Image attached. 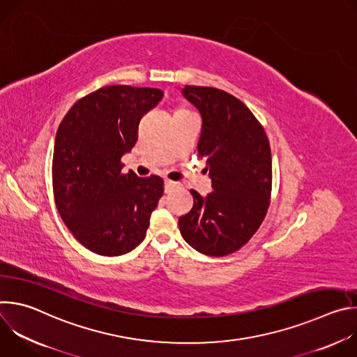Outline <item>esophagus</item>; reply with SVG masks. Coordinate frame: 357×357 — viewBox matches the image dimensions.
I'll list each match as a JSON object with an SVG mask.
<instances>
[{"label":"esophagus","mask_w":357,"mask_h":357,"mask_svg":"<svg viewBox=\"0 0 357 357\" xmlns=\"http://www.w3.org/2000/svg\"><path fill=\"white\" fill-rule=\"evenodd\" d=\"M178 186V183L176 182H172V181H165L164 182V189H165V192L167 193H169L172 189H175Z\"/></svg>","instance_id":"obj_1"}]
</instances>
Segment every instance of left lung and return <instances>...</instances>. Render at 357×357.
<instances>
[{"instance_id":"obj_1","label":"left lung","mask_w":357,"mask_h":357,"mask_svg":"<svg viewBox=\"0 0 357 357\" xmlns=\"http://www.w3.org/2000/svg\"><path fill=\"white\" fill-rule=\"evenodd\" d=\"M183 97L202 116L199 157L206 160L213 192L196 190L179 218L183 240L196 251L223 257L241 248L263 223L271 195V149L264 128L234 96L185 86Z\"/></svg>"}]
</instances>
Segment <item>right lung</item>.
<instances>
[{
  "mask_svg": "<svg viewBox=\"0 0 357 357\" xmlns=\"http://www.w3.org/2000/svg\"><path fill=\"white\" fill-rule=\"evenodd\" d=\"M164 91L101 87L73 105L55 138L52 181L58 211L72 234L100 256H121L146 234L164 193L160 176L121 174V157L135 145L138 124Z\"/></svg>",
  "mask_w": 357,
  "mask_h": 357,
  "instance_id": "add662e5",
  "label": "right lung"
}]
</instances>
